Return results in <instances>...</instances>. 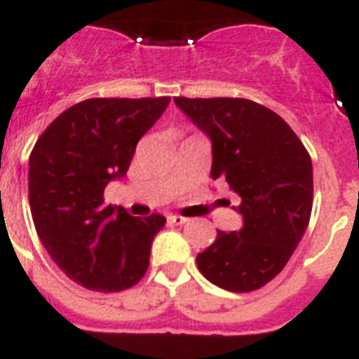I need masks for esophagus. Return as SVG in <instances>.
Here are the masks:
<instances>
[{
  "instance_id": "34e87169",
  "label": "esophagus",
  "mask_w": 359,
  "mask_h": 359,
  "mask_svg": "<svg viewBox=\"0 0 359 359\" xmlns=\"http://www.w3.org/2000/svg\"><path fill=\"white\" fill-rule=\"evenodd\" d=\"M189 218L180 217V215H170V217H168V222L173 224V226H182V224H186Z\"/></svg>"
}]
</instances>
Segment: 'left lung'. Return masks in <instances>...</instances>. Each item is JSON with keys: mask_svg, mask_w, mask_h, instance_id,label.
<instances>
[{"mask_svg": "<svg viewBox=\"0 0 359 359\" xmlns=\"http://www.w3.org/2000/svg\"><path fill=\"white\" fill-rule=\"evenodd\" d=\"M184 115L210 137L211 177L242 202L236 231H218L197 255L198 271L218 287L249 292L285 267L313 210V162L278 114L248 99L175 97Z\"/></svg>", "mask_w": 359, "mask_h": 359, "instance_id": "8db88e82", "label": "left lung"}]
</instances>
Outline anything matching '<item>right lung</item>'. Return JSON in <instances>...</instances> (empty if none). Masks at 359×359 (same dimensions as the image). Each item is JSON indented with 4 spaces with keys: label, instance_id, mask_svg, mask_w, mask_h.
<instances>
[{
    "label": "right lung",
    "instance_id": "obj_1",
    "mask_svg": "<svg viewBox=\"0 0 359 359\" xmlns=\"http://www.w3.org/2000/svg\"><path fill=\"white\" fill-rule=\"evenodd\" d=\"M170 97L86 99L65 110L29 158V201L43 248L68 278L115 292L135 285L166 218L132 217L102 204L111 180L126 175L137 142Z\"/></svg>",
    "mask_w": 359,
    "mask_h": 359
}]
</instances>
